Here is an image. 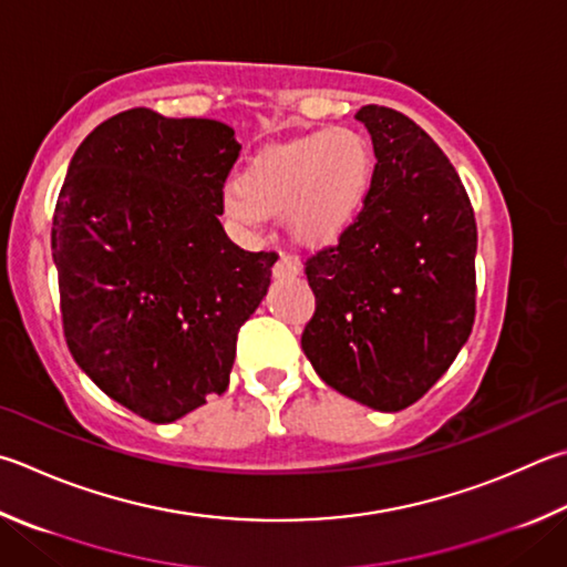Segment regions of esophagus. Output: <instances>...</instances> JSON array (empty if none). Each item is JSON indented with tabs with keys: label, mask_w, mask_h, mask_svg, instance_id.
Instances as JSON below:
<instances>
[{
	"label": "esophagus",
	"mask_w": 567,
	"mask_h": 567,
	"mask_svg": "<svg viewBox=\"0 0 567 567\" xmlns=\"http://www.w3.org/2000/svg\"><path fill=\"white\" fill-rule=\"evenodd\" d=\"M302 272V267H300V262L295 260L292 255H280L277 257V262H275V277L277 280H290V277H297Z\"/></svg>",
	"instance_id": "obj_1"
}]
</instances>
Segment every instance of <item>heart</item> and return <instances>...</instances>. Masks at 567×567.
<instances>
[{
    "label": "heart",
    "mask_w": 567,
    "mask_h": 567,
    "mask_svg": "<svg viewBox=\"0 0 567 567\" xmlns=\"http://www.w3.org/2000/svg\"><path fill=\"white\" fill-rule=\"evenodd\" d=\"M372 168V148L362 133L317 131L255 156L240 181L225 188L223 205L243 228H257L265 215L285 210L297 240L329 243L362 208Z\"/></svg>",
    "instance_id": "obj_1"
}]
</instances>
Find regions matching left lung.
Here are the masks:
<instances>
[{
	"instance_id": "1",
	"label": "left lung",
	"mask_w": 567,
	"mask_h": 567,
	"mask_svg": "<svg viewBox=\"0 0 567 567\" xmlns=\"http://www.w3.org/2000/svg\"><path fill=\"white\" fill-rule=\"evenodd\" d=\"M377 166L364 208L307 255L302 349L339 394L401 411L434 386L476 319V215L456 168L404 113L364 106Z\"/></svg>"
}]
</instances>
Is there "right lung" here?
<instances>
[{
    "instance_id": "obj_1",
    "label": "right lung",
    "mask_w": 567,
    "mask_h": 567,
    "mask_svg": "<svg viewBox=\"0 0 567 567\" xmlns=\"http://www.w3.org/2000/svg\"><path fill=\"white\" fill-rule=\"evenodd\" d=\"M210 118L128 109L89 133L61 185L51 255L71 357L106 396L171 424L220 396L277 252L225 235L240 143Z\"/></svg>"
}]
</instances>
